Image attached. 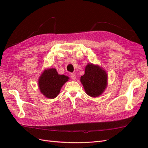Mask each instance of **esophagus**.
Wrapping results in <instances>:
<instances>
[{"label":"esophagus","instance_id":"obj_1","mask_svg":"<svg viewBox=\"0 0 148 148\" xmlns=\"http://www.w3.org/2000/svg\"><path fill=\"white\" fill-rule=\"evenodd\" d=\"M70 75H71V78H72L73 80H75L76 79V75L75 73H71Z\"/></svg>","mask_w":148,"mask_h":148}]
</instances>
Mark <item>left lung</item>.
I'll return each instance as SVG.
<instances>
[{
	"mask_svg": "<svg viewBox=\"0 0 148 148\" xmlns=\"http://www.w3.org/2000/svg\"><path fill=\"white\" fill-rule=\"evenodd\" d=\"M108 75L106 71L97 65L88 64L85 67L84 74L80 78L84 91L92 97L101 96L107 86Z\"/></svg>",
	"mask_w": 148,
	"mask_h": 148,
	"instance_id": "1",
	"label": "left lung"
}]
</instances>
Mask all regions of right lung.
<instances>
[{
	"label": "right lung",
	"instance_id": "obj_1",
	"mask_svg": "<svg viewBox=\"0 0 148 148\" xmlns=\"http://www.w3.org/2000/svg\"><path fill=\"white\" fill-rule=\"evenodd\" d=\"M69 77L59 75L56 69L44 70L38 79L40 92L49 99H54L59 95L62 87L68 82Z\"/></svg>",
	"mask_w": 148,
	"mask_h": 148
}]
</instances>
